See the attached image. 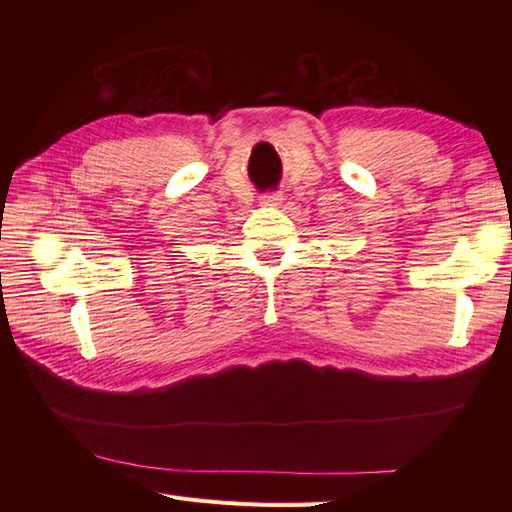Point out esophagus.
<instances>
[{
	"mask_svg": "<svg viewBox=\"0 0 512 512\" xmlns=\"http://www.w3.org/2000/svg\"><path fill=\"white\" fill-rule=\"evenodd\" d=\"M264 204H266V206H277V204H279V198H275V195H266Z\"/></svg>",
	"mask_w": 512,
	"mask_h": 512,
	"instance_id": "1",
	"label": "esophagus"
}]
</instances>
